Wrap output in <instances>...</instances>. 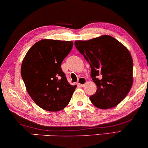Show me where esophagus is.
Returning <instances> with one entry per match:
<instances>
[{
	"instance_id": "34e87169",
	"label": "esophagus",
	"mask_w": 148,
	"mask_h": 148,
	"mask_svg": "<svg viewBox=\"0 0 148 148\" xmlns=\"http://www.w3.org/2000/svg\"><path fill=\"white\" fill-rule=\"evenodd\" d=\"M86 83V79L84 77H80L78 79V84L81 87L84 86V85Z\"/></svg>"
}]
</instances>
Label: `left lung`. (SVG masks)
<instances>
[{"mask_svg":"<svg viewBox=\"0 0 148 148\" xmlns=\"http://www.w3.org/2000/svg\"><path fill=\"white\" fill-rule=\"evenodd\" d=\"M79 52L91 67V77L96 84L90 96L97 108L108 109L118 105L128 94L133 84V62L130 52L110 36L75 41Z\"/></svg>","mask_w":148,"mask_h":148,"instance_id":"1","label":"left lung"}]
</instances>
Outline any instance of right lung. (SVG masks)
<instances>
[{"instance_id":"1","label":"right lung","mask_w":148,"mask_h":148,"mask_svg":"<svg viewBox=\"0 0 148 148\" xmlns=\"http://www.w3.org/2000/svg\"><path fill=\"white\" fill-rule=\"evenodd\" d=\"M73 42L42 40L28 50L21 73L28 94L44 110L59 111L69 103L77 86L69 84L61 63Z\"/></svg>"}]
</instances>
